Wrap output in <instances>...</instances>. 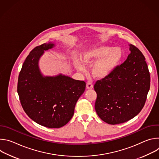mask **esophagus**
<instances>
[{"label": "esophagus", "mask_w": 159, "mask_h": 159, "mask_svg": "<svg viewBox=\"0 0 159 159\" xmlns=\"http://www.w3.org/2000/svg\"><path fill=\"white\" fill-rule=\"evenodd\" d=\"M86 87H87V89H93L94 85H93V84H92V82H87V84H86Z\"/></svg>", "instance_id": "obj_1"}]
</instances>
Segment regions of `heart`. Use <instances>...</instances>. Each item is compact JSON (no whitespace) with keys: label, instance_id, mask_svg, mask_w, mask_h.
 Wrapping results in <instances>:
<instances>
[{"label":"heart","instance_id":"obj_1","mask_svg":"<svg viewBox=\"0 0 159 159\" xmlns=\"http://www.w3.org/2000/svg\"><path fill=\"white\" fill-rule=\"evenodd\" d=\"M124 57V52L121 47H113L107 45L90 48L82 55V62L86 65H91L92 74L98 79H105L114 72L120 65ZM79 60L77 68L84 71L85 66Z\"/></svg>","mask_w":159,"mask_h":159}]
</instances>
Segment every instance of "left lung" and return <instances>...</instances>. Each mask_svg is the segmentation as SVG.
Listing matches in <instances>:
<instances>
[{"instance_id": "1", "label": "left lung", "mask_w": 159, "mask_h": 159, "mask_svg": "<svg viewBox=\"0 0 159 159\" xmlns=\"http://www.w3.org/2000/svg\"><path fill=\"white\" fill-rule=\"evenodd\" d=\"M131 53L109 77L98 80L95 109L99 117L110 125L129 121L143 107L150 85L145 58L140 50L129 44Z\"/></svg>"}]
</instances>
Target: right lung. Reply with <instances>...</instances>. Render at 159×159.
Listing matches in <instances>:
<instances>
[{
	"mask_svg": "<svg viewBox=\"0 0 159 159\" xmlns=\"http://www.w3.org/2000/svg\"><path fill=\"white\" fill-rule=\"evenodd\" d=\"M53 43L35 47L26 57L19 75L17 93L27 115L38 124L50 128L65 125L72 118L77 101L84 93L85 82L62 74L44 76L39 68L44 51Z\"/></svg>",
	"mask_w": 159,
	"mask_h": 159,
	"instance_id": "add662e5",
	"label": "right lung"
}]
</instances>
